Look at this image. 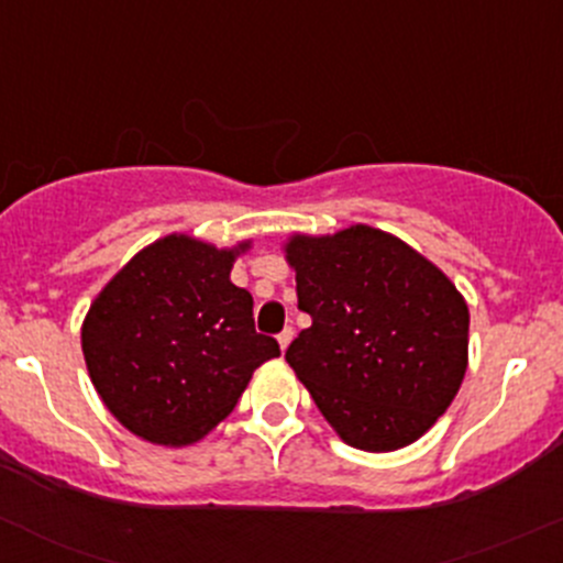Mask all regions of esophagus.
Segmentation results:
<instances>
[{
    "instance_id": "34e87169",
    "label": "esophagus",
    "mask_w": 563,
    "mask_h": 563,
    "mask_svg": "<svg viewBox=\"0 0 563 563\" xmlns=\"http://www.w3.org/2000/svg\"><path fill=\"white\" fill-rule=\"evenodd\" d=\"M291 340H294V327H286L280 334H277V343H280L283 351L288 349V343H291Z\"/></svg>"
}]
</instances>
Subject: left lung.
<instances>
[{"label":"left lung","instance_id":"8db88e82","mask_svg":"<svg viewBox=\"0 0 563 563\" xmlns=\"http://www.w3.org/2000/svg\"><path fill=\"white\" fill-rule=\"evenodd\" d=\"M299 310L313 323L286 362L349 446L395 452L422 439L468 367V305L455 283L387 231L294 234Z\"/></svg>","mask_w":563,"mask_h":563}]
</instances>
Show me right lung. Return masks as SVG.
<instances>
[{
    "label": "right lung",
    "instance_id": "add662e5",
    "mask_svg": "<svg viewBox=\"0 0 563 563\" xmlns=\"http://www.w3.org/2000/svg\"><path fill=\"white\" fill-rule=\"evenodd\" d=\"M247 247L168 234L135 253L89 308V378L139 439L196 444L234 411L255 367L280 356L275 338L255 332L253 297L231 283Z\"/></svg>",
    "mask_w": 563,
    "mask_h": 563
}]
</instances>
